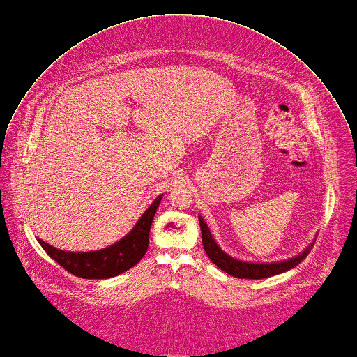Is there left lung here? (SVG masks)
<instances>
[{"mask_svg": "<svg viewBox=\"0 0 357 357\" xmlns=\"http://www.w3.org/2000/svg\"><path fill=\"white\" fill-rule=\"evenodd\" d=\"M199 219V226H201V233H202V244L205 248L206 255L209 257V259L222 271H225L226 273L240 278V279H264V278H269L278 273H283L291 268H294L296 265H298L310 252L311 247L314 245V241L298 255L284 259V261H279V262H271V264H265V262H245V261H240L236 259L233 257H230L229 254H226L213 240L208 225L204 222L202 216H198Z\"/></svg>", "mask_w": 357, "mask_h": 357, "instance_id": "8db88e82", "label": "left lung"}]
</instances>
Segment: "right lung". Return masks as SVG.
<instances>
[{
	"label": "right lung",
	"instance_id": "1",
	"mask_svg": "<svg viewBox=\"0 0 357 357\" xmlns=\"http://www.w3.org/2000/svg\"><path fill=\"white\" fill-rule=\"evenodd\" d=\"M162 198L163 194L151 204L127 236L103 250L73 252L59 250L40 238L38 241L57 264L75 276L84 279H109L117 276L137 265L145 255L149 245L153 216Z\"/></svg>",
	"mask_w": 357,
	"mask_h": 357
}]
</instances>
